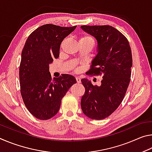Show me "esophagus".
I'll return each mask as SVG.
<instances>
[{
  "mask_svg": "<svg viewBox=\"0 0 152 152\" xmlns=\"http://www.w3.org/2000/svg\"><path fill=\"white\" fill-rule=\"evenodd\" d=\"M76 80L77 81V83H80V82H81V79H80V77H78V76L76 77Z\"/></svg>",
  "mask_w": 152,
  "mask_h": 152,
  "instance_id": "obj_1",
  "label": "esophagus"
}]
</instances>
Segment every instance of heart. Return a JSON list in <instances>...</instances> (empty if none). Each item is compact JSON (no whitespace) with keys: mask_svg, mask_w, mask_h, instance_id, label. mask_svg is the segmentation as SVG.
<instances>
[{"mask_svg":"<svg viewBox=\"0 0 152 152\" xmlns=\"http://www.w3.org/2000/svg\"><path fill=\"white\" fill-rule=\"evenodd\" d=\"M80 42H83V43H89V44H91L92 45H94V40L93 39V37H92L91 35H82L80 38ZM79 70V68H76V71H78Z\"/></svg>","mask_w":152,"mask_h":152,"instance_id":"1","label":"heart"}]
</instances>
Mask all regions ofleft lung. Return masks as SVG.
Listing matches in <instances>:
<instances>
[{"label":"left lung","mask_w":152,"mask_h":152,"mask_svg":"<svg viewBox=\"0 0 152 152\" xmlns=\"http://www.w3.org/2000/svg\"><path fill=\"white\" fill-rule=\"evenodd\" d=\"M81 28L98 42V53L87 75L102 76L100 86H93L86 78L81 80L85 88L81 108L91 119H104L119 107L125 97L132 74V50L125 36L112 26L82 25Z\"/></svg>","instance_id":"8db88e82"}]
</instances>
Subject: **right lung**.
<instances>
[{
    "instance_id": "1",
    "label": "right lung",
    "mask_w": 152,
    "mask_h": 152,
    "mask_svg": "<svg viewBox=\"0 0 152 152\" xmlns=\"http://www.w3.org/2000/svg\"><path fill=\"white\" fill-rule=\"evenodd\" d=\"M76 27L43 25L33 31L25 43L19 66L20 94L27 110L38 119L55 116L61 99L76 83L70 74L52 80L49 72L50 64L59 57L61 43Z\"/></svg>"
}]
</instances>
